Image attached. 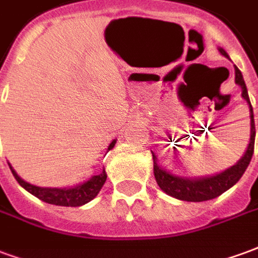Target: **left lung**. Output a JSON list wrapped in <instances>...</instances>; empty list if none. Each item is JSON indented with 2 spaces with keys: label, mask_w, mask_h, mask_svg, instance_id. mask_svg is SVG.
<instances>
[{
  "label": "left lung",
  "mask_w": 258,
  "mask_h": 258,
  "mask_svg": "<svg viewBox=\"0 0 258 258\" xmlns=\"http://www.w3.org/2000/svg\"><path fill=\"white\" fill-rule=\"evenodd\" d=\"M218 51H220L222 56L229 59L228 53L222 48H218ZM235 83L240 87L242 98L247 102L250 110V140L243 156L240 157L233 166L228 167L227 170H224L221 173L213 174V175H205V177H194L192 178V177L175 175V174L167 171L166 168L160 167L157 164V156L152 152L155 178H156V182L160 186V189L163 192H166L168 196H173L175 199L185 200V202H205V200L214 199V198L222 195L229 188H232L246 171V168H247L250 160H251V156H253V152H254L255 127L253 107H251V103H250L247 88H246V84H244L243 76H242L240 70L236 66H235Z\"/></svg>",
  "instance_id": "8db88e82"
}]
</instances>
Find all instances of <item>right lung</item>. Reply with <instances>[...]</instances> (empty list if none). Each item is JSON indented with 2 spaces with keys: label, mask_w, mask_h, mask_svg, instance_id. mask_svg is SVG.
<instances>
[{
  "label": "right lung",
  "mask_w": 258,
  "mask_h": 258,
  "mask_svg": "<svg viewBox=\"0 0 258 258\" xmlns=\"http://www.w3.org/2000/svg\"><path fill=\"white\" fill-rule=\"evenodd\" d=\"M116 145V140L110 142V145L107 146V151L113 149ZM9 164V163H8ZM9 168L14 174L16 181L19 182L22 188H25L27 192L34 195L45 203L55 206H66V207H79L85 203H88L95 198L96 195L99 194L102 186L106 181V171L103 168V171L98 175H92L88 181H84L83 184L76 185V186H70V188H44V186H37V185L29 184L25 179H22L15 171L14 167L9 164Z\"/></svg>",
  "instance_id": "1"
}]
</instances>
